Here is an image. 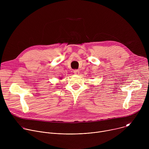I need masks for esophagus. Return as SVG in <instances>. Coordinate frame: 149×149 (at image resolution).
Instances as JSON below:
<instances>
[{
  "label": "esophagus",
  "mask_w": 149,
  "mask_h": 149,
  "mask_svg": "<svg viewBox=\"0 0 149 149\" xmlns=\"http://www.w3.org/2000/svg\"><path fill=\"white\" fill-rule=\"evenodd\" d=\"M73 72L76 75H79V71L78 70H74Z\"/></svg>",
  "instance_id": "obj_1"
}]
</instances>
